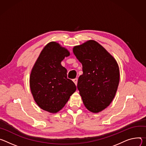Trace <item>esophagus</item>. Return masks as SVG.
Returning a JSON list of instances; mask_svg holds the SVG:
<instances>
[{
	"mask_svg": "<svg viewBox=\"0 0 146 146\" xmlns=\"http://www.w3.org/2000/svg\"><path fill=\"white\" fill-rule=\"evenodd\" d=\"M72 80H73V82H74V84H75V85H77V82H78V79L75 78V79H74Z\"/></svg>",
	"mask_w": 146,
	"mask_h": 146,
	"instance_id": "obj_1",
	"label": "esophagus"
}]
</instances>
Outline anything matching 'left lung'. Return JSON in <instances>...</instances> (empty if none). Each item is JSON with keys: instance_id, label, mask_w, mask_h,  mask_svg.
<instances>
[{"instance_id": "left-lung-1", "label": "left lung", "mask_w": 146, "mask_h": 146, "mask_svg": "<svg viewBox=\"0 0 146 146\" xmlns=\"http://www.w3.org/2000/svg\"><path fill=\"white\" fill-rule=\"evenodd\" d=\"M73 52L82 64L77 88L85 106L92 112L108 107L116 94L119 70L116 60L99 43L89 40L75 46Z\"/></svg>"}]
</instances>
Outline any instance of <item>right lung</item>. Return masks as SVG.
I'll use <instances>...</instances> for the list:
<instances>
[{"label": "right lung", "mask_w": 146, "mask_h": 146, "mask_svg": "<svg viewBox=\"0 0 146 146\" xmlns=\"http://www.w3.org/2000/svg\"><path fill=\"white\" fill-rule=\"evenodd\" d=\"M68 56L66 48L56 42H50L43 48L32 70L29 79L31 93L43 110L57 112L76 89L75 84L67 78V70L61 64Z\"/></svg>", "instance_id": "obj_1"}]
</instances>
